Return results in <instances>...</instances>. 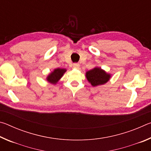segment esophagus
Instances as JSON below:
<instances>
[{
	"label": "esophagus",
	"instance_id": "esophagus-1",
	"mask_svg": "<svg viewBox=\"0 0 151 151\" xmlns=\"http://www.w3.org/2000/svg\"><path fill=\"white\" fill-rule=\"evenodd\" d=\"M80 67V65H79L78 63H75L73 64V68H79Z\"/></svg>",
	"mask_w": 151,
	"mask_h": 151
}]
</instances>
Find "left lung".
I'll return each mask as SVG.
<instances>
[{"label": "left lung", "mask_w": 151, "mask_h": 151, "mask_svg": "<svg viewBox=\"0 0 151 151\" xmlns=\"http://www.w3.org/2000/svg\"><path fill=\"white\" fill-rule=\"evenodd\" d=\"M86 77L92 86H96L106 83L111 78V75L100 67H95L86 73Z\"/></svg>", "instance_id": "obj_1"}]
</instances>
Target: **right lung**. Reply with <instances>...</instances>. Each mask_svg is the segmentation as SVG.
<instances>
[{
	"label": "right lung",
	"instance_id": "add662e5",
	"mask_svg": "<svg viewBox=\"0 0 151 151\" xmlns=\"http://www.w3.org/2000/svg\"><path fill=\"white\" fill-rule=\"evenodd\" d=\"M66 71L65 68H56L52 73H50L49 75L47 76V81L49 82L50 83H52L53 85H55L58 83V81L60 80L61 77L63 76L64 73Z\"/></svg>",
	"mask_w": 151,
	"mask_h": 151
}]
</instances>
